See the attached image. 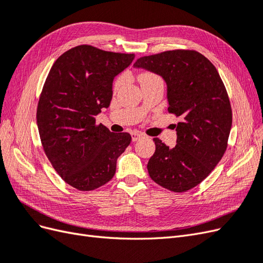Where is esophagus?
<instances>
[{"label": "esophagus", "instance_id": "1", "mask_svg": "<svg viewBox=\"0 0 263 263\" xmlns=\"http://www.w3.org/2000/svg\"><path fill=\"white\" fill-rule=\"evenodd\" d=\"M130 135H132V139H133V141H137V140H139V139L142 137V135H141V134L136 133V132H133Z\"/></svg>", "mask_w": 263, "mask_h": 263}]
</instances>
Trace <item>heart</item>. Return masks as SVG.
I'll use <instances>...</instances> for the list:
<instances>
[{"instance_id": "b5f03b06", "label": "heart", "mask_w": 263, "mask_h": 263, "mask_svg": "<svg viewBox=\"0 0 263 263\" xmlns=\"http://www.w3.org/2000/svg\"><path fill=\"white\" fill-rule=\"evenodd\" d=\"M154 77H157V76H155V74H153V73H150V72H145V73L140 74L139 80H142V79H146V78H154ZM121 84H122V78H119L118 80L116 81V83H115V86L118 87V86H121Z\"/></svg>"}]
</instances>
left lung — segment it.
<instances>
[{
  "mask_svg": "<svg viewBox=\"0 0 263 263\" xmlns=\"http://www.w3.org/2000/svg\"><path fill=\"white\" fill-rule=\"evenodd\" d=\"M162 77L169 113L181 116L177 145L155 138L156 151L147 169L157 184L186 192L209 176L224 156L233 114L226 87L213 63L195 50H169L134 63Z\"/></svg>",
  "mask_w": 263,
  "mask_h": 263,
  "instance_id": "obj_1",
  "label": "left lung"
}]
</instances>
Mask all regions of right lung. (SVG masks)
<instances>
[{"label": "right lung", "mask_w": 263, "mask_h": 263, "mask_svg": "<svg viewBox=\"0 0 263 263\" xmlns=\"http://www.w3.org/2000/svg\"><path fill=\"white\" fill-rule=\"evenodd\" d=\"M134 53L77 46L54 61L37 106L42 145L53 169L69 185L92 191L114 177L117 158L128 147V133L114 134L95 124L109 106L114 78Z\"/></svg>", "instance_id": "add662e5"}]
</instances>
